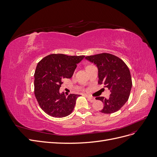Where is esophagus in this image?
I'll use <instances>...</instances> for the list:
<instances>
[{"label": "esophagus", "instance_id": "34e87169", "mask_svg": "<svg viewBox=\"0 0 157 157\" xmlns=\"http://www.w3.org/2000/svg\"><path fill=\"white\" fill-rule=\"evenodd\" d=\"M86 96V98H88L89 101H90V102H94V101H95V98H94L90 97V96Z\"/></svg>", "mask_w": 157, "mask_h": 157}]
</instances>
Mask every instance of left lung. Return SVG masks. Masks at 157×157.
I'll list each match as a JSON object with an SVG mask.
<instances>
[{"mask_svg": "<svg viewBox=\"0 0 157 157\" xmlns=\"http://www.w3.org/2000/svg\"><path fill=\"white\" fill-rule=\"evenodd\" d=\"M85 58L94 63L98 68V84L103 85L104 87H107L111 92L108 98H96L103 103V108L100 112L111 114L119 111L128 100L132 87L128 67L120 58L108 53L86 56Z\"/></svg>", "mask_w": 157, "mask_h": 157, "instance_id": "1", "label": "left lung"}]
</instances>
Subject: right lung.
<instances>
[{"mask_svg":"<svg viewBox=\"0 0 157 157\" xmlns=\"http://www.w3.org/2000/svg\"><path fill=\"white\" fill-rule=\"evenodd\" d=\"M85 56L53 54L44 57L34 73V94L40 107L47 114L63 118L71 114L78 94L66 97L59 93L64 79H69Z\"/></svg>","mask_w":157,"mask_h":157,"instance_id":"right-lung-1","label":"right lung"}]
</instances>
